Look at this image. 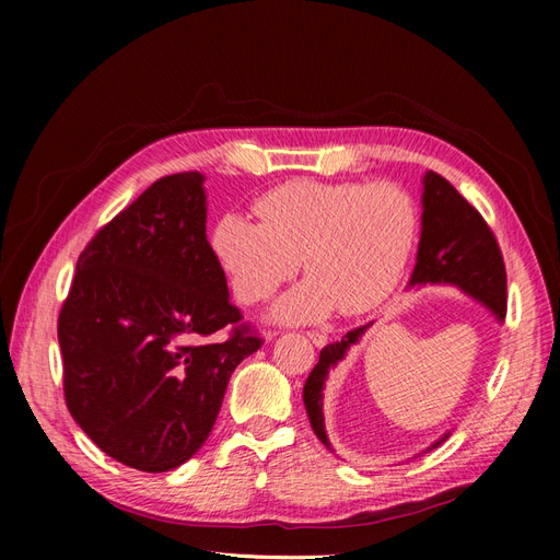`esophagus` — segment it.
Wrapping results in <instances>:
<instances>
[{"label": "esophagus", "instance_id": "obj_1", "mask_svg": "<svg viewBox=\"0 0 560 560\" xmlns=\"http://www.w3.org/2000/svg\"><path fill=\"white\" fill-rule=\"evenodd\" d=\"M308 338H311V341H313L317 348L327 346V334H322V331H308Z\"/></svg>", "mask_w": 560, "mask_h": 560}]
</instances>
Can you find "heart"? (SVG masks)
<instances>
[{"label": "heart", "mask_w": 560, "mask_h": 560, "mask_svg": "<svg viewBox=\"0 0 560 560\" xmlns=\"http://www.w3.org/2000/svg\"><path fill=\"white\" fill-rule=\"evenodd\" d=\"M259 222L229 212L212 229V252L231 292L257 303L294 278L308 280L278 299L273 317L306 325L338 311L360 315L397 292L418 235L413 198L378 182H287L257 202Z\"/></svg>", "instance_id": "b5f03b06"}]
</instances>
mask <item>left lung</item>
<instances>
[{"instance_id": "1", "label": "left lung", "mask_w": 560, "mask_h": 560, "mask_svg": "<svg viewBox=\"0 0 560 560\" xmlns=\"http://www.w3.org/2000/svg\"><path fill=\"white\" fill-rule=\"evenodd\" d=\"M420 206V243L409 290L425 284L457 287L469 299L479 301L502 325L506 313V276L493 231L488 229L483 217L453 189L448 179L432 171L422 175ZM371 325L374 322L348 331L341 341L329 343L322 350L319 362L313 366L306 385H303V404H306L313 432L329 451L334 448L325 430V413H322L329 371L346 360L348 350L360 343V338ZM448 436L451 432L439 436L428 451L442 446Z\"/></svg>"}]
</instances>
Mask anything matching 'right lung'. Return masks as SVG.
I'll return each instance as SVG.
<instances>
[{"label":"right lung","mask_w":560,"mask_h":560,"mask_svg":"<svg viewBox=\"0 0 560 560\" xmlns=\"http://www.w3.org/2000/svg\"><path fill=\"white\" fill-rule=\"evenodd\" d=\"M206 175L154 182L100 229L58 317L65 401L114 460L167 471L206 444L229 378L261 348L208 243Z\"/></svg>","instance_id":"add662e5"}]
</instances>
